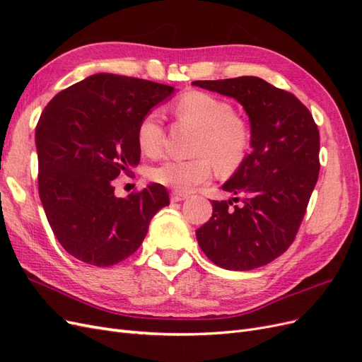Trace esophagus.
I'll return each mask as SVG.
<instances>
[{"instance_id": "esophagus-1", "label": "esophagus", "mask_w": 362, "mask_h": 362, "mask_svg": "<svg viewBox=\"0 0 362 362\" xmlns=\"http://www.w3.org/2000/svg\"><path fill=\"white\" fill-rule=\"evenodd\" d=\"M184 199H187V194L181 193V192H172L170 193V202H181Z\"/></svg>"}]
</instances>
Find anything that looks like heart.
Masks as SVG:
<instances>
[{"instance_id": "obj_1", "label": "heart", "mask_w": 362, "mask_h": 362, "mask_svg": "<svg viewBox=\"0 0 362 362\" xmlns=\"http://www.w3.org/2000/svg\"><path fill=\"white\" fill-rule=\"evenodd\" d=\"M178 117L196 128L199 136L190 160H164L149 172L151 180L175 192H189L211 178L214 164L218 172L235 170L243 163L250 145L247 125L237 117L233 105L204 92L185 93L175 107ZM164 139L163 117L158 110L140 120L137 140L148 156H157Z\"/></svg>"}]
</instances>
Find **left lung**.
Instances as JSON below:
<instances>
[{"label": "left lung", "mask_w": 362, "mask_h": 362, "mask_svg": "<svg viewBox=\"0 0 362 362\" xmlns=\"http://www.w3.org/2000/svg\"><path fill=\"white\" fill-rule=\"evenodd\" d=\"M192 84L243 105L252 148L222 185L242 204L213 201V216L196 231V238L204 254L222 269L266 266L298 234L319 178V128L298 98L258 76Z\"/></svg>", "instance_id": "8db88e82"}]
</instances>
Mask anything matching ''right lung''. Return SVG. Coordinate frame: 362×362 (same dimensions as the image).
Instances as JSON below:
<instances>
[{
	"instance_id": "1",
	"label": "right lung",
	"mask_w": 362,
	"mask_h": 362,
	"mask_svg": "<svg viewBox=\"0 0 362 362\" xmlns=\"http://www.w3.org/2000/svg\"><path fill=\"white\" fill-rule=\"evenodd\" d=\"M173 87L95 74L52 98L36 127L39 196L54 235L87 264L108 267L133 255L151 218L169 205L160 184L115 194V181L140 161L137 128Z\"/></svg>"
}]
</instances>
